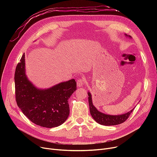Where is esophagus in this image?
<instances>
[{
    "instance_id": "obj_1",
    "label": "esophagus",
    "mask_w": 157,
    "mask_h": 157,
    "mask_svg": "<svg viewBox=\"0 0 157 157\" xmlns=\"http://www.w3.org/2000/svg\"><path fill=\"white\" fill-rule=\"evenodd\" d=\"M84 83H85V82H84V81H83V79H79L77 80V86H78V87L83 86V85H84Z\"/></svg>"
}]
</instances>
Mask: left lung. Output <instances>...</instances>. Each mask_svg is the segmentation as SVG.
<instances>
[{"label": "left lung", "mask_w": 157, "mask_h": 157, "mask_svg": "<svg viewBox=\"0 0 157 157\" xmlns=\"http://www.w3.org/2000/svg\"><path fill=\"white\" fill-rule=\"evenodd\" d=\"M125 36H128L127 34H125ZM128 37H130V36ZM88 95L90 114H91L92 118L96 122L102 125L111 126L121 124V123L127 120V119L129 117L131 113L134 110L133 109L126 113L119 115L107 114L98 111L97 109L94 105L92 98V95L90 93V92H88Z\"/></svg>", "instance_id": "8db88e82"}]
</instances>
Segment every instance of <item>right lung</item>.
<instances>
[{"instance_id":"1","label":"right lung","mask_w":157,"mask_h":157,"mask_svg":"<svg viewBox=\"0 0 157 157\" xmlns=\"http://www.w3.org/2000/svg\"><path fill=\"white\" fill-rule=\"evenodd\" d=\"M14 83L16 103L32 122L40 127L53 128L60 126L67 119L68 100L77 89L74 79L46 89L36 87L26 75L23 53L16 66Z\"/></svg>"}]
</instances>
